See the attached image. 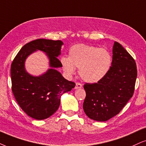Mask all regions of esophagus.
<instances>
[{"instance_id": "esophagus-1", "label": "esophagus", "mask_w": 146, "mask_h": 146, "mask_svg": "<svg viewBox=\"0 0 146 146\" xmlns=\"http://www.w3.org/2000/svg\"><path fill=\"white\" fill-rule=\"evenodd\" d=\"M82 88V84L79 82H76V86H75L74 89H81Z\"/></svg>"}]
</instances>
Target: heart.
Returning a JSON list of instances; mask_svg holds the SVG:
<instances>
[{
    "label": "heart",
    "mask_w": 146,
    "mask_h": 146,
    "mask_svg": "<svg viewBox=\"0 0 146 146\" xmlns=\"http://www.w3.org/2000/svg\"><path fill=\"white\" fill-rule=\"evenodd\" d=\"M60 62L68 75L74 74L76 68H78L80 76L84 81L97 82L109 72L112 58L106 48L77 44L70 48L68 57H62Z\"/></svg>",
    "instance_id": "heart-1"
}]
</instances>
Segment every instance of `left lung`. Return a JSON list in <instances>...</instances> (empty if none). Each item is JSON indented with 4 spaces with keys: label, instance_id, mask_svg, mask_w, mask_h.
I'll return each mask as SVG.
<instances>
[{
    "label": "left lung",
    "instance_id": "1",
    "mask_svg": "<svg viewBox=\"0 0 146 146\" xmlns=\"http://www.w3.org/2000/svg\"><path fill=\"white\" fill-rule=\"evenodd\" d=\"M112 62L107 74L97 83H86L83 110L87 116L104 122L116 116L133 95L137 71L135 60L115 41Z\"/></svg>",
    "mask_w": 146,
    "mask_h": 146
}]
</instances>
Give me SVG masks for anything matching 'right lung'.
<instances>
[{
	"instance_id": "add662e5",
	"label": "right lung",
	"mask_w": 146,
	"mask_h": 146,
	"mask_svg": "<svg viewBox=\"0 0 146 146\" xmlns=\"http://www.w3.org/2000/svg\"><path fill=\"white\" fill-rule=\"evenodd\" d=\"M64 44L62 40L37 39L22 46L11 67L12 91L17 102L28 116L36 120H44L59 108L60 98L71 91L75 83L64 78L57 68L62 67L57 57ZM37 50L46 54L50 69L39 76L26 71L25 62L30 54Z\"/></svg>"
}]
</instances>
